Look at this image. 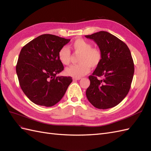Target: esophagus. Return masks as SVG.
Instances as JSON below:
<instances>
[{"mask_svg":"<svg viewBox=\"0 0 151 151\" xmlns=\"http://www.w3.org/2000/svg\"><path fill=\"white\" fill-rule=\"evenodd\" d=\"M81 79V78H73V80L74 81H76V80H80Z\"/></svg>","mask_w":151,"mask_h":151,"instance_id":"1","label":"esophagus"}]
</instances>
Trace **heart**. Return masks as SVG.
<instances>
[{
    "label": "heart",
    "mask_w": 151,
    "mask_h": 151,
    "mask_svg": "<svg viewBox=\"0 0 151 151\" xmlns=\"http://www.w3.org/2000/svg\"><path fill=\"white\" fill-rule=\"evenodd\" d=\"M91 44L78 38L71 44V47L75 53L80 54L78 62L79 64L67 68L65 73L73 78H81L90 71V68H95L100 64L102 54L100 49L91 47ZM58 59L64 65H68L71 61V52L68 47L64 46L58 52Z\"/></svg>",
    "instance_id": "b5f03b06"
}]
</instances>
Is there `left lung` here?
I'll return each instance as SVG.
<instances>
[{
    "mask_svg": "<svg viewBox=\"0 0 151 151\" xmlns=\"http://www.w3.org/2000/svg\"><path fill=\"white\" fill-rule=\"evenodd\" d=\"M85 37L96 42L102 54L100 64L88 77L90 85L86 97L97 109L112 108L124 100L130 88L134 65L130 50L125 43L106 31Z\"/></svg>",
    "mask_w": 151,
    "mask_h": 151,
    "instance_id": "8db88e82",
    "label": "left lung"
}]
</instances>
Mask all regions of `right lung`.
I'll list each match as a JSON object with an SVG mask.
<instances>
[{"mask_svg":"<svg viewBox=\"0 0 151 151\" xmlns=\"http://www.w3.org/2000/svg\"><path fill=\"white\" fill-rule=\"evenodd\" d=\"M70 40L42 35L28 42L20 52L16 73L21 88L34 104L52 106L64 96L73 80L57 76L63 70L58 52Z\"/></svg>","mask_w":151,"mask_h":151,"instance_id":"add662e5","label":"right lung"}]
</instances>
